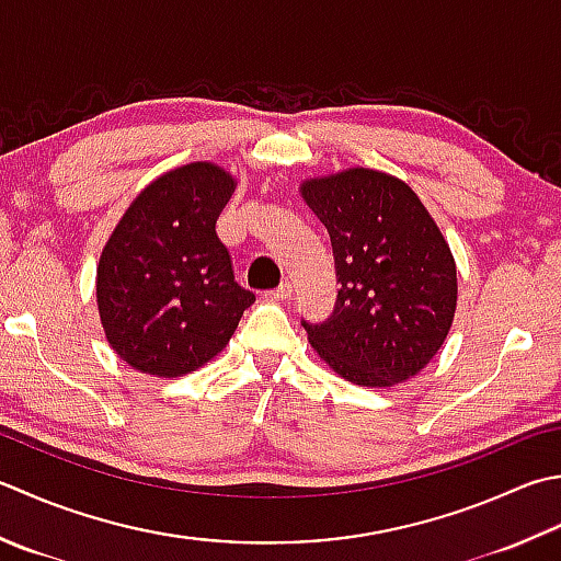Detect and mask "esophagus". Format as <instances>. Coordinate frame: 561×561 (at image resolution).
I'll return each instance as SVG.
<instances>
[{"label":"esophagus","mask_w":561,"mask_h":561,"mask_svg":"<svg viewBox=\"0 0 561 561\" xmlns=\"http://www.w3.org/2000/svg\"><path fill=\"white\" fill-rule=\"evenodd\" d=\"M267 296H270V299H277V301L289 299V296H291V284H289V282H282L279 287L274 289V291H270Z\"/></svg>","instance_id":"esophagus-1"}]
</instances>
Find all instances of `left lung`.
Here are the masks:
<instances>
[{"mask_svg": "<svg viewBox=\"0 0 561 561\" xmlns=\"http://www.w3.org/2000/svg\"><path fill=\"white\" fill-rule=\"evenodd\" d=\"M301 196L328 228L337 301L301 325L325 365L359 387L419 375L453 325L457 267L440 228L409 184L350 168L306 180Z\"/></svg>", "mask_w": 561, "mask_h": 561, "instance_id": "obj_1", "label": "left lung"}]
</instances>
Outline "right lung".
<instances>
[{"instance_id": "1", "label": "right lung", "mask_w": 561, "mask_h": 561, "mask_svg": "<svg viewBox=\"0 0 561 561\" xmlns=\"http://www.w3.org/2000/svg\"><path fill=\"white\" fill-rule=\"evenodd\" d=\"M236 190L214 162L160 174L121 216L96 267L114 353L142 375L182 377L216 357L255 294L233 277L216 218Z\"/></svg>"}]
</instances>
